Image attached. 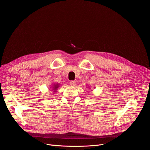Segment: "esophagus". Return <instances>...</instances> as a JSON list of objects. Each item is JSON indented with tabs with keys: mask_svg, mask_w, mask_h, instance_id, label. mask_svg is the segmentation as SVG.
Masks as SVG:
<instances>
[{
	"mask_svg": "<svg viewBox=\"0 0 150 150\" xmlns=\"http://www.w3.org/2000/svg\"><path fill=\"white\" fill-rule=\"evenodd\" d=\"M70 85H71L72 86H75L76 85V81H70Z\"/></svg>",
	"mask_w": 150,
	"mask_h": 150,
	"instance_id": "34e87169",
	"label": "esophagus"
}]
</instances>
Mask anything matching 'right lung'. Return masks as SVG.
Masks as SVG:
<instances>
[{
  "instance_id": "right-lung-1",
  "label": "right lung",
  "mask_w": 150,
  "mask_h": 150,
  "mask_svg": "<svg viewBox=\"0 0 150 150\" xmlns=\"http://www.w3.org/2000/svg\"><path fill=\"white\" fill-rule=\"evenodd\" d=\"M59 87V84H53L52 87L51 88H52V91H53L54 93H56L57 89H58Z\"/></svg>"
}]
</instances>
